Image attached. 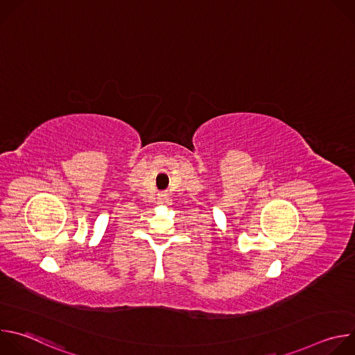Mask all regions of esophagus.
Returning <instances> with one entry per match:
<instances>
[{"mask_svg":"<svg viewBox=\"0 0 355 355\" xmlns=\"http://www.w3.org/2000/svg\"><path fill=\"white\" fill-rule=\"evenodd\" d=\"M159 199H160V200H163V202H164V200H166V199H167V193H160V195H159Z\"/></svg>","mask_w":355,"mask_h":355,"instance_id":"1","label":"esophagus"}]
</instances>
